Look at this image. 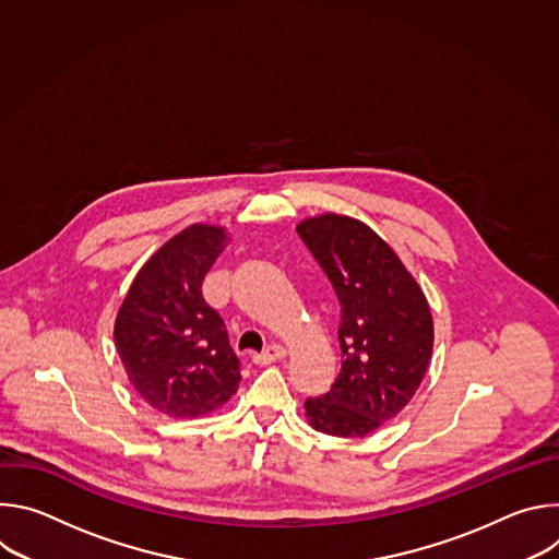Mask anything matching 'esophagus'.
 <instances>
[{
  "label": "esophagus",
  "mask_w": 559,
  "mask_h": 559,
  "mask_svg": "<svg viewBox=\"0 0 559 559\" xmlns=\"http://www.w3.org/2000/svg\"><path fill=\"white\" fill-rule=\"evenodd\" d=\"M285 358H287L285 347H281V345H272V347H267L263 354H257L252 360H254L257 365H272V362L285 360Z\"/></svg>",
  "instance_id": "obj_1"
}]
</instances>
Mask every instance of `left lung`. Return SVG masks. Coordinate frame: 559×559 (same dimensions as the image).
I'll return each mask as SVG.
<instances>
[{
    "mask_svg": "<svg viewBox=\"0 0 559 559\" xmlns=\"http://www.w3.org/2000/svg\"><path fill=\"white\" fill-rule=\"evenodd\" d=\"M341 300L343 367L332 389L307 397L311 429L365 438L401 414L433 352L427 296L393 248L367 223L336 212L296 225Z\"/></svg>",
    "mask_w": 559,
    "mask_h": 559,
    "instance_id": "8db88e82",
    "label": "left lung"
}]
</instances>
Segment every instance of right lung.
<instances>
[{"label":"right lung","mask_w":559,"mask_h":559,"mask_svg":"<svg viewBox=\"0 0 559 559\" xmlns=\"http://www.w3.org/2000/svg\"><path fill=\"white\" fill-rule=\"evenodd\" d=\"M229 229L192 223L136 272L115 318V345L134 391L175 420L221 409L241 373L201 285L229 243Z\"/></svg>","instance_id":"1"}]
</instances>
